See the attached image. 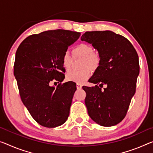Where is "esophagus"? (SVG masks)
Wrapping results in <instances>:
<instances>
[{"label": "esophagus", "mask_w": 153, "mask_h": 153, "mask_svg": "<svg viewBox=\"0 0 153 153\" xmlns=\"http://www.w3.org/2000/svg\"><path fill=\"white\" fill-rule=\"evenodd\" d=\"M76 88L77 89H81L82 88V85L81 84H76Z\"/></svg>", "instance_id": "esophagus-1"}]
</instances>
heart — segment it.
I'll list each match as a JSON object with an SVG mask.
<instances>
[{"label":"heart","mask_w":153,"mask_h":153,"mask_svg":"<svg viewBox=\"0 0 153 153\" xmlns=\"http://www.w3.org/2000/svg\"><path fill=\"white\" fill-rule=\"evenodd\" d=\"M74 57H82L84 58L82 67L84 69L81 70H73L66 74L65 79L67 81L74 82L77 84L83 83L91 76V70H95L99 66L100 57L97 53H94L92 46L89 44L81 43L74 48L72 51ZM62 65L66 71L70 70L72 63V57L68 51H65L62 57ZM89 68L88 69V68Z\"/></svg>","instance_id":"1"}]
</instances>
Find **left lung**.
Returning a JSON list of instances; mask_svg holds the SVG:
<instances>
[{
    "mask_svg": "<svg viewBox=\"0 0 153 153\" xmlns=\"http://www.w3.org/2000/svg\"><path fill=\"white\" fill-rule=\"evenodd\" d=\"M81 39L91 44L100 57L99 66L89 79L96 85L83 87L89 116L101 126L116 125L126 116L135 93L140 73L137 53L126 37L111 30L87 31ZM103 84L106 88L102 90Z\"/></svg>",
    "mask_w": 153,
    "mask_h": 153,
    "instance_id": "8db88e82",
    "label": "left lung"
}]
</instances>
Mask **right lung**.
<instances>
[{"instance_id":"right-lung-1","label":"right lung","mask_w":153,"mask_h":153,"mask_svg":"<svg viewBox=\"0 0 153 153\" xmlns=\"http://www.w3.org/2000/svg\"><path fill=\"white\" fill-rule=\"evenodd\" d=\"M81 33L49 30L31 35L22 41L16 53L13 74L20 96L30 116L40 125L55 128L66 121L76 90L65 78L62 57ZM60 83L57 88L50 82ZM56 83V82H55Z\"/></svg>"}]
</instances>
